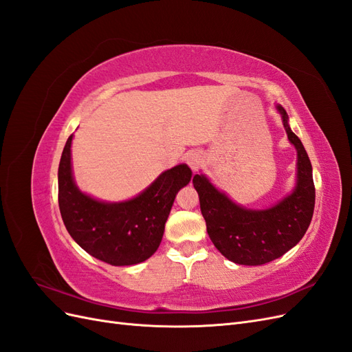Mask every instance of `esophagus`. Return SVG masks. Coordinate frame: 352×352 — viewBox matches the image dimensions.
<instances>
[{
    "instance_id": "esophagus-1",
    "label": "esophagus",
    "mask_w": 352,
    "mask_h": 352,
    "mask_svg": "<svg viewBox=\"0 0 352 352\" xmlns=\"http://www.w3.org/2000/svg\"><path fill=\"white\" fill-rule=\"evenodd\" d=\"M185 162H186V164L195 172V170H197V168L201 166V163H202V155H201L199 153H195V151L188 153L186 157H185Z\"/></svg>"
}]
</instances>
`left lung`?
I'll use <instances>...</instances> for the list:
<instances>
[{"mask_svg":"<svg viewBox=\"0 0 352 352\" xmlns=\"http://www.w3.org/2000/svg\"><path fill=\"white\" fill-rule=\"evenodd\" d=\"M276 109L282 116L287 140L298 154L292 194L272 208L250 210L235 204L204 175H195L192 179L211 242L236 264L261 265L282 257L302 239L313 217L316 189L311 162L300 138L291 131L285 109L282 105H276Z\"/></svg>","mask_w":352,"mask_h":352,"instance_id":"obj_1","label":"left lung"}]
</instances>
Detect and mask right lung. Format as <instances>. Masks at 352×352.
<instances>
[{
	"label": "right lung",
	"mask_w": 352,
	"mask_h": 352,
	"mask_svg": "<svg viewBox=\"0 0 352 352\" xmlns=\"http://www.w3.org/2000/svg\"><path fill=\"white\" fill-rule=\"evenodd\" d=\"M73 135L58 166V207L70 236L92 257L111 265L142 263L157 251L180 188L192 172L186 164L166 170L142 194L123 202H104L79 190L72 175Z\"/></svg>",
	"instance_id": "1"
}]
</instances>
